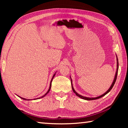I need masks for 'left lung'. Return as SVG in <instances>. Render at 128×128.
<instances>
[{"instance_id": "obj_1", "label": "left lung", "mask_w": 128, "mask_h": 128, "mask_svg": "<svg viewBox=\"0 0 128 128\" xmlns=\"http://www.w3.org/2000/svg\"><path fill=\"white\" fill-rule=\"evenodd\" d=\"M116 58H117V69H116V74H115V76H114V81L113 82H112V85L111 86H110V88H109V89H108L107 92H106L105 93H104L103 94L100 95V96H99L98 97H95V98H88V97H86V96H82V95H80L78 94V93L76 92V91L74 90V88H73V85H72V80H71V84H72V90L73 91V92H74L76 95H77V96L80 97V98L81 99H85V100H95V99H99L102 98V97H103V96H104L105 95H106L107 94V93L109 92L110 91H111V90L112 88H113L114 85V83H115V82L116 81V78H117V76H118V56H117L116 55ZM71 79V78H70Z\"/></svg>"}]
</instances>
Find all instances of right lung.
Returning a JSON list of instances; mask_svg holds the SVG:
<instances>
[{
  "instance_id": "add662e5",
  "label": "right lung",
  "mask_w": 128,
  "mask_h": 128,
  "mask_svg": "<svg viewBox=\"0 0 128 128\" xmlns=\"http://www.w3.org/2000/svg\"><path fill=\"white\" fill-rule=\"evenodd\" d=\"M55 76V74H54V76H53V77H52V79H51V82H50V88H49V89H48V90L47 91V92L46 93V94H45L44 95H43V96H42V97H40V98H36V99H34V100H35V99H40V98H43V97H44L45 95H46L47 94H48V93L49 92H50V89H51V82H52V80H53V78H54V76ZM20 97V98H21V99H24V100H30V99H25V98H22V97H20V96H19Z\"/></svg>"
}]
</instances>
